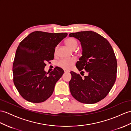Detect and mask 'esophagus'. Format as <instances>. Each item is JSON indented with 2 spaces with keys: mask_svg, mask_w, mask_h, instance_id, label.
Wrapping results in <instances>:
<instances>
[{
  "mask_svg": "<svg viewBox=\"0 0 131 131\" xmlns=\"http://www.w3.org/2000/svg\"><path fill=\"white\" fill-rule=\"evenodd\" d=\"M64 72L65 73H67V72H69L68 70H66V69H64Z\"/></svg>",
  "mask_w": 131,
  "mask_h": 131,
  "instance_id": "34e87169",
  "label": "esophagus"
}]
</instances>
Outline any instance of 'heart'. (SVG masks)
Segmentation results:
<instances>
[{
    "label": "heart",
    "instance_id": "1",
    "mask_svg": "<svg viewBox=\"0 0 131 131\" xmlns=\"http://www.w3.org/2000/svg\"><path fill=\"white\" fill-rule=\"evenodd\" d=\"M66 44L68 47L72 49H75L78 47V41L74 38L70 37L66 40ZM57 47L54 49V54L57 53ZM76 62V59L74 58H62L57 63V64L60 67L65 69H71Z\"/></svg>",
    "mask_w": 131,
    "mask_h": 131
}]
</instances>
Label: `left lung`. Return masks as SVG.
Returning a JSON list of instances; mask_svg holds the SVG:
<instances>
[{"mask_svg":"<svg viewBox=\"0 0 131 131\" xmlns=\"http://www.w3.org/2000/svg\"><path fill=\"white\" fill-rule=\"evenodd\" d=\"M82 47V56L76 67L81 74L71 72L69 81L71 94L79 102L93 104L103 100L109 93L117 77V62L113 49L106 38L92 31L71 33Z\"/></svg>","mask_w":131,"mask_h":131,"instance_id":"obj_1","label":"left lung"}]
</instances>
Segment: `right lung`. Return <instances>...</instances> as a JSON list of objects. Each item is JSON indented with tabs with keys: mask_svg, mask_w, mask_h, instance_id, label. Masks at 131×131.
Instances as JSON below:
<instances>
[{
	"mask_svg": "<svg viewBox=\"0 0 131 131\" xmlns=\"http://www.w3.org/2000/svg\"><path fill=\"white\" fill-rule=\"evenodd\" d=\"M67 35L36 31L19 44L13 64V82L24 100L41 103L52 94L64 71L56 67L49 73L44 68L46 62L54 59L56 47Z\"/></svg>",
	"mask_w": 131,
	"mask_h": 131,
	"instance_id": "right-lung-1",
	"label": "right lung"
}]
</instances>
